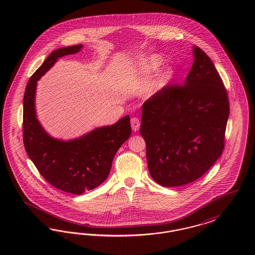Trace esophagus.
<instances>
[{
	"mask_svg": "<svg viewBox=\"0 0 255 255\" xmlns=\"http://www.w3.org/2000/svg\"><path fill=\"white\" fill-rule=\"evenodd\" d=\"M139 121L136 119V118H133L131 120V126H132V129H133V132H136L139 128Z\"/></svg>",
	"mask_w": 255,
	"mask_h": 255,
	"instance_id": "34e87169",
	"label": "esophagus"
}]
</instances>
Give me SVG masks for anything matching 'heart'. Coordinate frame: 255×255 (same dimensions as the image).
<instances>
[{
  "mask_svg": "<svg viewBox=\"0 0 255 255\" xmlns=\"http://www.w3.org/2000/svg\"><path fill=\"white\" fill-rule=\"evenodd\" d=\"M161 64H162L161 57L158 56L157 54H152V55H149L148 57H146L145 59L139 64V66H138V71H139V73H140L141 75L148 76V75H151V74L156 73L158 69L160 68ZM167 74H168L167 72H164V73H161V74L159 75V79H158L159 81H158V83H157V85L156 86H158V84H160V82L166 78ZM157 88H158V87H153V88H151V89L147 92V97H152V96L155 94Z\"/></svg>",
  "mask_w": 255,
  "mask_h": 255,
  "instance_id": "obj_1",
  "label": "heart"
}]
</instances>
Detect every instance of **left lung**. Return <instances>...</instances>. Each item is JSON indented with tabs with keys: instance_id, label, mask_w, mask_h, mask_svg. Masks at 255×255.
<instances>
[{
	"instance_id": "left-lung-1",
	"label": "left lung",
	"mask_w": 255,
	"mask_h": 255,
	"mask_svg": "<svg viewBox=\"0 0 255 255\" xmlns=\"http://www.w3.org/2000/svg\"><path fill=\"white\" fill-rule=\"evenodd\" d=\"M192 49L194 62L182 86L162 89L142 106L139 131L146 142L148 169L165 187L194 182L224 149L228 94L206 52Z\"/></svg>"
}]
</instances>
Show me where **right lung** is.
<instances>
[{
  "label": "right lung",
  "instance_id": "1",
  "mask_svg": "<svg viewBox=\"0 0 255 255\" xmlns=\"http://www.w3.org/2000/svg\"><path fill=\"white\" fill-rule=\"evenodd\" d=\"M82 49L80 44L55 49L33 73L24 92L23 120L24 148L40 174L54 187L76 195L96 188L108 178L115 155L132 133L129 116L68 140L51 136L38 121V80L59 58Z\"/></svg>",
  "mask_w": 255,
  "mask_h": 255
}]
</instances>
